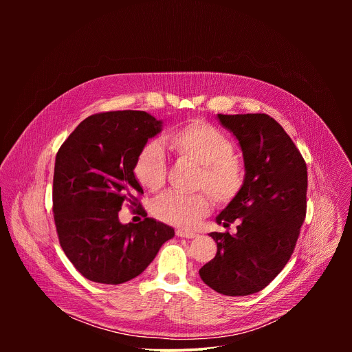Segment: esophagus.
Listing matches in <instances>:
<instances>
[{
	"label": "esophagus",
	"instance_id": "esophagus-1",
	"mask_svg": "<svg viewBox=\"0 0 352 352\" xmlns=\"http://www.w3.org/2000/svg\"><path fill=\"white\" fill-rule=\"evenodd\" d=\"M175 234H177V236H179V238H193L196 234L195 232H192V231H185V230H177L175 231Z\"/></svg>",
	"mask_w": 352,
	"mask_h": 352
}]
</instances>
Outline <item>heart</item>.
Returning <instances> with one entry per match:
<instances>
[{
  "label": "heart",
  "mask_w": 352,
  "mask_h": 352,
  "mask_svg": "<svg viewBox=\"0 0 352 352\" xmlns=\"http://www.w3.org/2000/svg\"><path fill=\"white\" fill-rule=\"evenodd\" d=\"M167 143L179 157L200 166L196 189L209 191L219 204H230L238 196L245 182V167L232 155V142L220 128L204 120H193L170 132ZM133 174L148 190H159L164 185L167 157L157 140L142 146L135 159ZM210 209L212 200L207 192L193 195L170 192L155 204L153 214L167 224L192 228L210 213Z\"/></svg>",
  "instance_id": "heart-1"
}]
</instances>
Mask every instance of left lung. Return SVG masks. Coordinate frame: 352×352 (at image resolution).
I'll return each instance as SVG.
<instances>
[{
	"instance_id": "obj_1",
	"label": "left lung",
	"mask_w": 352,
	"mask_h": 352,
	"mask_svg": "<svg viewBox=\"0 0 352 352\" xmlns=\"http://www.w3.org/2000/svg\"><path fill=\"white\" fill-rule=\"evenodd\" d=\"M238 139L245 182L216 217L236 234L212 232L216 256L199 270L214 291L243 296L263 289L289 261L307 216L308 171L299 150L267 114L217 116Z\"/></svg>"
}]
</instances>
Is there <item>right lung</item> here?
Instances as JSON below:
<instances>
[{
    "instance_id": "right-lung-1",
    "label": "right lung",
    "mask_w": 352,
    "mask_h": 352,
    "mask_svg": "<svg viewBox=\"0 0 352 352\" xmlns=\"http://www.w3.org/2000/svg\"><path fill=\"white\" fill-rule=\"evenodd\" d=\"M146 111H107L83 120L61 144L54 167L53 212L60 245L87 280L122 284L156 258L174 228L147 217L133 164L139 150L162 131ZM124 201L145 219L121 225Z\"/></svg>"
}]
</instances>
